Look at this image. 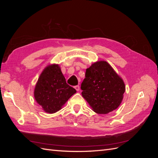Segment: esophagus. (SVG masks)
I'll return each mask as SVG.
<instances>
[{
	"label": "esophagus",
	"instance_id": "esophagus-1",
	"mask_svg": "<svg viewBox=\"0 0 158 158\" xmlns=\"http://www.w3.org/2000/svg\"><path fill=\"white\" fill-rule=\"evenodd\" d=\"M74 88L76 89V91H79L80 90V86H79V85H76V86H74Z\"/></svg>",
	"mask_w": 158,
	"mask_h": 158
}]
</instances>
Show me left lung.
Instances as JSON below:
<instances>
[{
	"label": "left lung",
	"mask_w": 158,
	"mask_h": 158,
	"mask_svg": "<svg viewBox=\"0 0 158 158\" xmlns=\"http://www.w3.org/2000/svg\"><path fill=\"white\" fill-rule=\"evenodd\" d=\"M81 84L82 97L93 111L107 114L118 108L123 99L125 84L107 62L99 60L86 69Z\"/></svg>",
	"instance_id": "1"
}]
</instances>
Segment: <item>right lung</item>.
I'll list each match as a JSON object with an SVG mask.
<instances>
[{
    "label": "right lung",
    "instance_id": "obj_1",
    "mask_svg": "<svg viewBox=\"0 0 158 158\" xmlns=\"http://www.w3.org/2000/svg\"><path fill=\"white\" fill-rule=\"evenodd\" d=\"M76 90L66 84L58 64L47 65L42 71L34 89V98L47 113L62 109Z\"/></svg>",
    "mask_w": 158,
    "mask_h": 158
}]
</instances>
